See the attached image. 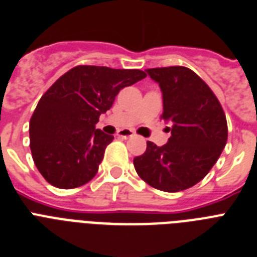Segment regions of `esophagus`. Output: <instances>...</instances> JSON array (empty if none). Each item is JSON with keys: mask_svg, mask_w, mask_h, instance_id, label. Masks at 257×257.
<instances>
[{"mask_svg": "<svg viewBox=\"0 0 257 257\" xmlns=\"http://www.w3.org/2000/svg\"><path fill=\"white\" fill-rule=\"evenodd\" d=\"M118 137H121V139H131V137H133V132H131V131H121V132H118Z\"/></svg>", "mask_w": 257, "mask_h": 257, "instance_id": "1", "label": "esophagus"}]
</instances>
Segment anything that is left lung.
I'll return each mask as SVG.
<instances>
[{
  "instance_id": "1",
  "label": "left lung",
  "mask_w": 257,
  "mask_h": 257,
  "mask_svg": "<svg viewBox=\"0 0 257 257\" xmlns=\"http://www.w3.org/2000/svg\"><path fill=\"white\" fill-rule=\"evenodd\" d=\"M161 87L162 118L171 122L163 146L148 141L133 159L140 178L154 188L179 192L193 187L210 171L227 141V121L221 103L205 82L184 66L145 70Z\"/></svg>"
}]
</instances>
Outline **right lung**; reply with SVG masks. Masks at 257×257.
I'll use <instances>...</instances> for the list:
<instances>
[{
    "label": "right lung",
    "instance_id": "obj_1",
    "mask_svg": "<svg viewBox=\"0 0 257 257\" xmlns=\"http://www.w3.org/2000/svg\"><path fill=\"white\" fill-rule=\"evenodd\" d=\"M145 77L139 69L79 65L45 91L30 120V148L49 184L72 189L96 175L113 140L95 129L99 116L111 108L121 88Z\"/></svg>",
    "mask_w": 257,
    "mask_h": 257
}]
</instances>
